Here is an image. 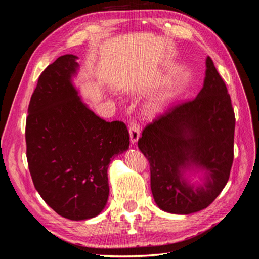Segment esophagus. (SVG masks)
<instances>
[{"instance_id":"obj_1","label":"esophagus","mask_w":259,"mask_h":259,"mask_svg":"<svg viewBox=\"0 0 259 259\" xmlns=\"http://www.w3.org/2000/svg\"><path fill=\"white\" fill-rule=\"evenodd\" d=\"M140 132H139V127L135 121H132L130 123V137H131V142L132 144L137 143V140L139 138Z\"/></svg>"}]
</instances>
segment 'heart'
<instances>
[{
	"label": "heart",
	"mask_w": 259,
	"mask_h": 259,
	"mask_svg": "<svg viewBox=\"0 0 259 259\" xmlns=\"http://www.w3.org/2000/svg\"><path fill=\"white\" fill-rule=\"evenodd\" d=\"M165 101H166V99L165 98H161V99H158L155 101V103H153L150 107H149V111L150 112H152V113H154V112H158L160 109L165 105Z\"/></svg>",
	"instance_id": "heart-1"
}]
</instances>
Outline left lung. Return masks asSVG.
I'll list each match as a JSON object with an SVG mask.
<instances>
[{"instance_id": "1", "label": "left lung", "mask_w": 259, "mask_h": 259, "mask_svg": "<svg viewBox=\"0 0 259 259\" xmlns=\"http://www.w3.org/2000/svg\"><path fill=\"white\" fill-rule=\"evenodd\" d=\"M205 74L197 97L156 116L138 139L139 150L150 164L153 199L167 213L186 215L206 208L230 176L236 117L226 84L209 56ZM192 166L206 171L203 186L194 187L182 177Z\"/></svg>"}]
</instances>
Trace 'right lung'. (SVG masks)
<instances>
[{
  "instance_id": "add662e5",
  "label": "right lung",
  "mask_w": 259,
  "mask_h": 259,
  "mask_svg": "<svg viewBox=\"0 0 259 259\" xmlns=\"http://www.w3.org/2000/svg\"><path fill=\"white\" fill-rule=\"evenodd\" d=\"M76 56L58 57L38 76L26 121L27 160L46 204L71 221L97 216L109 195L108 166L130 146L126 125L106 122L71 83Z\"/></svg>"
}]
</instances>
